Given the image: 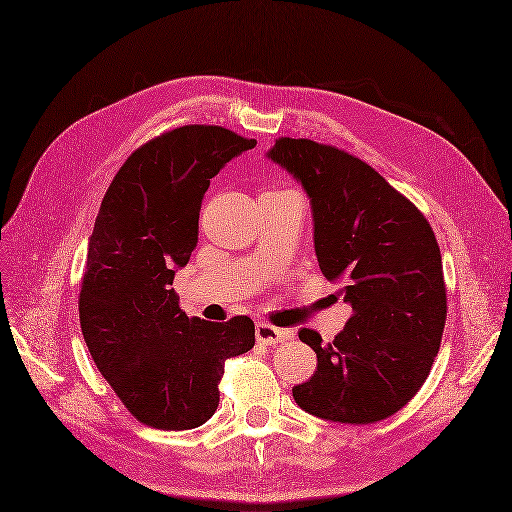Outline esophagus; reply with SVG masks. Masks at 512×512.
Listing matches in <instances>:
<instances>
[{
	"mask_svg": "<svg viewBox=\"0 0 512 512\" xmlns=\"http://www.w3.org/2000/svg\"><path fill=\"white\" fill-rule=\"evenodd\" d=\"M255 333H257V342L263 344V346L282 344V342H287V339H291L295 335L289 329H278V327H274L270 323H259Z\"/></svg>",
	"mask_w": 512,
	"mask_h": 512,
	"instance_id": "esophagus-1",
	"label": "esophagus"
}]
</instances>
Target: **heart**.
<instances>
[{
    "instance_id": "b5f03b06",
    "label": "heart",
    "mask_w": 512,
    "mask_h": 512,
    "mask_svg": "<svg viewBox=\"0 0 512 512\" xmlns=\"http://www.w3.org/2000/svg\"><path fill=\"white\" fill-rule=\"evenodd\" d=\"M276 192H291V189H276Z\"/></svg>"
}]
</instances>
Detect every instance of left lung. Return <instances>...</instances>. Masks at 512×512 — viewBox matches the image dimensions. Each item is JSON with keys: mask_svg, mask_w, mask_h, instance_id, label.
I'll list each match as a JSON object with an SVG mask.
<instances>
[{"mask_svg": "<svg viewBox=\"0 0 512 512\" xmlns=\"http://www.w3.org/2000/svg\"><path fill=\"white\" fill-rule=\"evenodd\" d=\"M312 202L320 272L342 282L352 316L331 344L301 329L318 358L295 403L316 418L373 424L422 388L441 348L447 289L439 242L422 211L344 149L276 139L268 151Z\"/></svg>", "mask_w": 512, "mask_h": 512, "instance_id": "8db88e82", "label": "left lung"}]
</instances>
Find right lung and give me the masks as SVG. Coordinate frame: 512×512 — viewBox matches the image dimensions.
<instances>
[{
  "instance_id": "1",
  "label": "right lung",
  "mask_w": 512,
  "mask_h": 512,
  "mask_svg": "<svg viewBox=\"0 0 512 512\" xmlns=\"http://www.w3.org/2000/svg\"><path fill=\"white\" fill-rule=\"evenodd\" d=\"M255 145L223 126L173 128L132 151L101 202L80 325L94 365L145 426L189 430L211 420L225 361L255 346L249 316L187 318L173 289L198 244L211 179Z\"/></svg>"
}]
</instances>
